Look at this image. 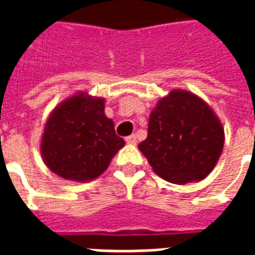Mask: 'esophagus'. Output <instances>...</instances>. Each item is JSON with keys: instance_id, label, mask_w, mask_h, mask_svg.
Instances as JSON below:
<instances>
[{"instance_id": "obj_1", "label": "esophagus", "mask_w": 255, "mask_h": 255, "mask_svg": "<svg viewBox=\"0 0 255 255\" xmlns=\"http://www.w3.org/2000/svg\"><path fill=\"white\" fill-rule=\"evenodd\" d=\"M126 142H127L128 144H135L136 143V136H135V135H129V136L126 138Z\"/></svg>"}]
</instances>
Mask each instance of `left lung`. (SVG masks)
Masks as SVG:
<instances>
[{"label":"left lung","instance_id":"8db88e82","mask_svg":"<svg viewBox=\"0 0 255 255\" xmlns=\"http://www.w3.org/2000/svg\"><path fill=\"white\" fill-rule=\"evenodd\" d=\"M138 147L166 182H199L219 161L224 128L202 98L187 90H172L150 113L147 138Z\"/></svg>","mask_w":255,"mask_h":255}]
</instances>
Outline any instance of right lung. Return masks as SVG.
Masks as SVG:
<instances>
[{"label": "right lung", "mask_w": 255, "mask_h": 255, "mask_svg": "<svg viewBox=\"0 0 255 255\" xmlns=\"http://www.w3.org/2000/svg\"><path fill=\"white\" fill-rule=\"evenodd\" d=\"M126 144L105 115V100L87 93L64 100L43 129L41 154L47 168L72 182H89L106 171Z\"/></svg>", "instance_id": "obj_1"}]
</instances>
